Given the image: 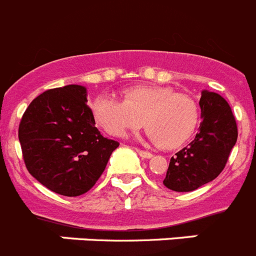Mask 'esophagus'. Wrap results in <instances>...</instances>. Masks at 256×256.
<instances>
[{
  "label": "esophagus",
  "mask_w": 256,
  "mask_h": 256,
  "mask_svg": "<svg viewBox=\"0 0 256 256\" xmlns=\"http://www.w3.org/2000/svg\"><path fill=\"white\" fill-rule=\"evenodd\" d=\"M137 154H140V156L142 157V158H151V157H152L151 152L144 151V150H137Z\"/></svg>",
  "instance_id": "obj_1"
}]
</instances>
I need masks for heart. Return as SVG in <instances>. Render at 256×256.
<instances>
[{
    "mask_svg": "<svg viewBox=\"0 0 256 256\" xmlns=\"http://www.w3.org/2000/svg\"><path fill=\"white\" fill-rule=\"evenodd\" d=\"M95 120L114 137H124L144 126L150 138L162 148L186 142L199 122V108L185 94L168 88L138 86L124 91V100L102 94L91 102Z\"/></svg>",
    "mask_w": 256,
    "mask_h": 256,
    "instance_id": "obj_1",
    "label": "heart"
}]
</instances>
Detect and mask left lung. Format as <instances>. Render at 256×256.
<instances>
[{
    "label": "left lung",
    "mask_w": 256,
    "mask_h": 256,
    "mask_svg": "<svg viewBox=\"0 0 256 256\" xmlns=\"http://www.w3.org/2000/svg\"><path fill=\"white\" fill-rule=\"evenodd\" d=\"M202 123L189 146L171 157L164 185L174 192H193L222 172L238 140V126L221 95L202 91Z\"/></svg>",
    "instance_id": "obj_1"
}]
</instances>
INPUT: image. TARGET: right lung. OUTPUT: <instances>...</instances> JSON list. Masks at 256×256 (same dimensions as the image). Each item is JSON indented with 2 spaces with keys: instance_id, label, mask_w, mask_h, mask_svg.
<instances>
[{
  "instance_id": "1",
  "label": "right lung",
  "mask_w": 256,
  "mask_h": 256,
  "mask_svg": "<svg viewBox=\"0 0 256 256\" xmlns=\"http://www.w3.org/2000/svg\"><path fill=\"white\" fill-rule=\"evenodd\" d=\"M18 140L30 174L66 196L90 190L119 146L95 126L81 85L52 88L35 98L21 118Z\"/></svg>"
}]
</instances>
